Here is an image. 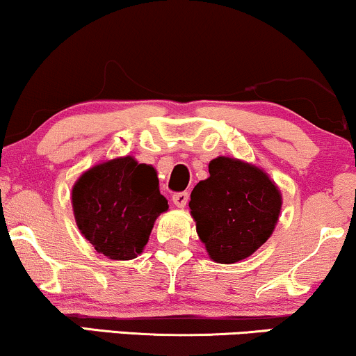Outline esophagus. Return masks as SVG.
<instances>
[{
	"label": "esophagus",
	"instance_id": "esophagus-1",
	"mask_svg": "<svg viewBox=\"0 0 356 356\" xmlns=\"http://www.w3.org/2000/svg\"><path fill=\"white\" fill-rule=\"evenodd\" d=\"M187 200H188L187 192H177L172 195V202L175 204V207H179V209H184V207L187 205Z\"/></svg>",
	"mask_w": 356,
	"mask_h": 356
}]
</instances>
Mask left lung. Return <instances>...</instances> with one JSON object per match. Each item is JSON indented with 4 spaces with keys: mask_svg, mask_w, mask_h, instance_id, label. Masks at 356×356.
<instances>
[{
    "mask_svg": "<svg viewBox=\"0 0 356 356\" xmlns=\"http://www.w3.org/2000/svg\"><path fill=\"white\" fill-rule=\"evenodd\" d=\"M209 172L191 193V213L210 258L236 263L271 236L281 193L263 170L232 157L213 159Z\"/></svg>",
    "mask_w": 356,
    "mask_h": 356,
    "instance_id": "obj_1",
    "label": "left lung"
}]
</instances>
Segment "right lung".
<instances>
[{
	"label": "right lung",
	"mask_w": 356,
	"mask_h": 356,
	"mask_svg": "<svg viewBox=\"0 0 356 356\" xmlns=\"http://www.w3.org/2000/svg\"><path fill=\"white\" fill-rule=\"evenodd\" d=\"M72 205L80 232L110 259L136 258L156 218L169 209L154 168L129 156L82 174L72 188Z\"/></svg>",
	"instance_id": "obj_1"
}]
</instances>
